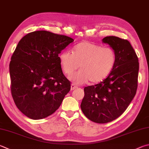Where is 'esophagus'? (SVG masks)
<instances>
[{"mask_svg": "<svg viewBox=\"0 0 149 149\" xmlns=\"http://www.w3.org/2000/svg\"><path fill=\"white\" fill-rule=\"evenodd\" d=\"M76 88H77V86L75 85V84H74V83L71 84V91L74 90V89H75Z\"/></svg>", "mask_w": 149, "mask_h": 149, "instance_id": "esophagus-1", "label": "esophagus"}]
</instances>
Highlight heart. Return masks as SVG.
I'll return each mask as SVG.
<instances>
[{"label":"heart","mask_w":149,"mask_h":149,"mask_svg":"<svg viewBox=\"0 0 149 149\" xmlns=\"http://www.w3.org/2000/svg\"><path fill=\"white\" fill-rule=\"evenodd\" d=\"M63 72L72 74L78 68L79 71L69 77L75 83L102 81L112 71L117 60L113 49L103 47L88 42H84L75 45L73 53L64 51L58 56Z\"/></svg>","instance_id":"1"}]
</instances>
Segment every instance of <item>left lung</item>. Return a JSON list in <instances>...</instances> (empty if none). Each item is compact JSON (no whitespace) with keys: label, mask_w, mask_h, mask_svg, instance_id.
<instances>
[{"label":"left lung","mask_w":149,"mask_h":149,"mask_svg":"<svg viewBox=\"0 0 149 149\" xmlns=\"http://www.w3.org/2000/svg\"><path fill=\"white\" fill-rule=\"evenodd\" d=\"M102 42L115 50V66L106 79L84 88L81 104L84 115L99 124L114 120L125 111L136 94L139 72L138 58L128 40L112 36Z\"/></svg>","instance_id":"obj_1"}]
</instances>
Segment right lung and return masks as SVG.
<instances>
[{
  "instance_id": "1",
  "label": "right lung",
  "mask_w": 149,
  "mask_h": 149,
  "mask_svg": "<svg viewBox=\"0 0 149 149\" xmlns=\"http://www.w3.org/2000/svg\"><path fill=\"white\" fill-rule=\"evenodd\" d=\"M74 40L45 31L30 32L19 42L10 63L11 92L26 117L42 119L60 107L70 91L58 54Z\"/></svg>"
}]
</instances>
